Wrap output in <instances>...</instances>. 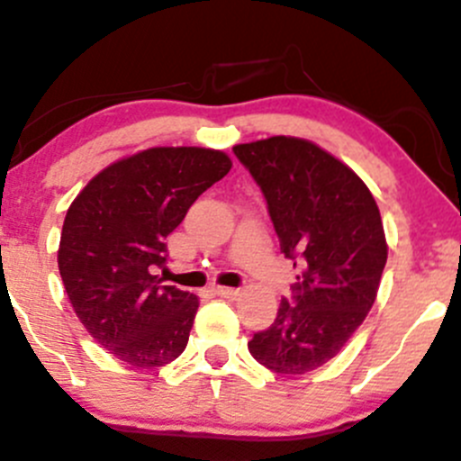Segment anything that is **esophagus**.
Returning <instances> with one entry per match:
<instances>
[{
  "label": "esophagus",
  "mask_w": 461,
  "mask_h": 461,
  "mask_svg": "<svg viewBox=\"0 0 461 461\" xmlns=\"http://www.w3.org/2000/svg\"><path fill=\"white\" fill-rule=\"evenodd\" d=\"M214 294L221 295V298H239L240 289H231V287H214Z\"/></svg>",
  "instance_id": "34e87169"
}]
</instances>
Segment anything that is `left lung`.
I'll list each match as a JSON object with an SVG mask.
<instances>
[{
    "label": "left lung",
    "mask_w": 461,
    "mask_h": 461,
    "mask_svg": "<svg viewBox=\"0 0 461 461\" xmlns=\"http://www.w3.org/2000/svg\"><path fill=\"white\" fill-rule=\"evenodd\" d=\"M234 154L267 201L280 251L300 269L292 298L247 347L267 369L303 375L336 357L375 303L389 251L380 210L362 178L312 141L271 137Z\"/></svg>",
    "instance_id": "obj_1"
}]
</instances>
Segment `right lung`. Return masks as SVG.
<instances>
[{
  "instance_id": "add662e5",
  "label": "right lung",
  "mask_w": 461,
  "mask_h": 461,
  "mask_svg": "<svg viewBox=\"0 0 461 461\" xmlns=\"http://www.w3.org/2000/svg\"><path fill=\"white\" fill-rule=\"evenodd\" d=\"M231 169L210 148H149L101 169L68 207L57 263L77 318L137 369L185 351L198 298L161 285L166 239L192 203Z\"/></svg>"
}]
</instances>
